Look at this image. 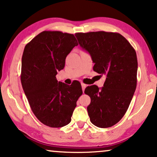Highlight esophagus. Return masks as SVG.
I'll list each match as a JSON object with an SVG mask.
<instances>
[{
	"instance_id": "esophagus-1",
	"label": "esophagus",
	"mask_w": 157,
	"mask_h": 157,
	"mask_svg": "<svg viewBox=\"0 0 157 157\" xmlns=\"http://www.w3.org/2000/svg\"><path fill=\"white\" fill-rule=\"evenodd\" d=\"M81 87H82V91H83H83H84L85 88H86V85L82 83H81Z\"/></svg>"
}]
</instances>
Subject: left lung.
<instances>
[{
	"mask_svg": "<svg viewBox=\"0 0 157 157\" xmlns=\"http://www.w3.org/2000/svg\"><path fill=\"white\" fill-rule=\"evenodd\" d=\"M78 43L90 54L93 70L107 76L104 86H87L91 98L87 111L91 123L109 128L122 119L129 107L137 84L138 61L130 42L119 33H76Z\"/></svg>",
	"mask_w": 157,
	"mask_h": 157,
	"instance_id": "1",
	"label": "left lung"
}]
</instances>
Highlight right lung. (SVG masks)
<instances>
[{
  "instance_id": "1",
  "label": "right lung",
  "mask_w": 157,
  "mask_h": 157,
  "mask_svg": "<svg viewBox=\"0 0 157 157\" xmlns=\"http://www.w3.org/2000/svg\"><path fill=\"white\" fill-rule=\"evenodd\" d=\"M78 42L74 34L44 31L26 44L21 59V81L32 112L51 128L68 125L82 94L79 81L71 85L58 81L66 58Z\"/></svg>"
}]
</instances>
